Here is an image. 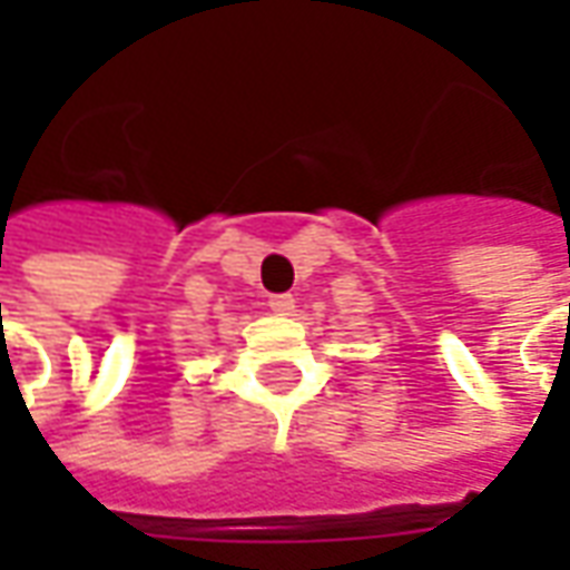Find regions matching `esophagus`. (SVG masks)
<instances>
[{
    "label": "esophagus",
    "instance_id": "1",
    "mask_svg": "<svg viewBox=\"0 0 570 570\" xmlns=\"http://www.w3.org/2000/svg\"><path fill=\"white\" fill-rule=\"evenodd\" d=\"M268 305H272V311H277V314H293L296 298L289 296V293H277V296H268Z\"/></svg>",
    "mask_w": 570,
    "mask_h": 570
}]
</instances>
